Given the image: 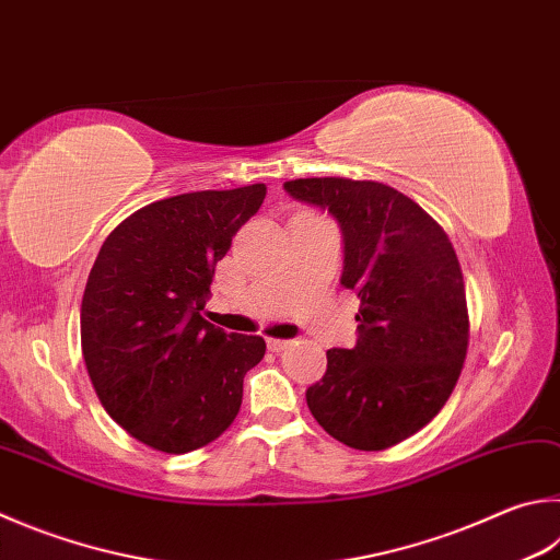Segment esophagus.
<instances>
[{
  "label": "esophagus",
  "mask_w": 560,
  "mask_h": 560,
  "mask_svg": "<svg viewBox=\"0 0 560 560\" xmlns=\"http://www.w3.org/2000/svg\"><path fill=\"white\" fill-rule=\"evenodd\" d=\"M291 345V340H279V338H269L267 340V348L271 350V352H281V350H287Z\"/></svg>",
  "instance_id": "34e87169"
}]
</instances>
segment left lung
Masks as SVG:
<instances>
[{"label":"left lung","mask_w":560,"mask_h":560,"mask_svg":"<svg viewBox=\"0 0 560 560\" xmlns=\"http://www.w3.org/2000/svg\"><path fill=\"white\" fill-rule=\"evenodd\" d=\"M283 190L338 220L340 283L360 299L358 342L328 350L308 409L354 451L392 448L443 409L460 377L470 338L460 261L439 222L384 183L296 178Z\"/></svg>","instance_id":"8db88e82"}]
</instances>
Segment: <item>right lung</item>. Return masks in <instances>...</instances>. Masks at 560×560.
Here are the masks:
<instances>
[{"instance_id":"obj_1","label":"right lung","mask_w":560,"mask_h":560,"mask_svg":"<svg viewBox=\"0 0 560 560\" xmlns=\"http://www.w3.org/2000/svg\"><path fill=\"white\" fill-rule=\"evenodd\" d=\"M264 183L183 192L103 242L80 306L85 368L105 411L161 453L202 448L235 421L267 342L202 318L218 261L259 210Z\"/></svg>"}]
</instances>
